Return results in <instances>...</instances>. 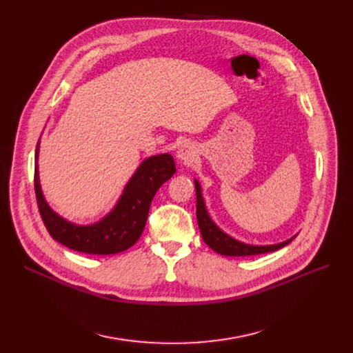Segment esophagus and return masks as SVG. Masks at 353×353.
I'll return each instance as SVG.
<instances>
[{"label":"esophagus","instance_id":"obj_1","mask_svg":"<svg viewBox=\"0 0 353 353\" xmlns=\"http://www.w3.org/2000/svg\"><path fill=\"white\" fill-rule=\"evenodd\" d=\"M194 156H196V152H194V148L190 144H183L179 148V152H177V157L181 161H184V163L192 161L194 159Z\"/></svg>","mask_w":353,"mask_h":353}]
</instances>
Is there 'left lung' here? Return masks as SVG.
I'll list each match as a JSON object with an SVG mask.
<instances>
[{
	"mask_svg": "<svg viewBox=\"0 0 353 353\" xmlns=\"http://www.w3.org/2000/svg\"><path fill=\"white\" fill-rule=\"evenodd\" d=\"M196 184V214H197V223L201 232V237L205 240L206 245L212 248L214 252L225 254V256H253V254H262V253H269L279 250L281 248L289 245L293 239L286 240L283 243L279 245H270V246H252L239 242V240H234L233 237L228 236L226 233L221 232L213 221L209 217L206 208H205V201L201 199V192L199 183L194 181Z\"/></svg>",
	"mask_w": 353,
	"mask_h": 353,
	"instance_id": "8db88e82",
	"label": "left lung"
}]
</instances>
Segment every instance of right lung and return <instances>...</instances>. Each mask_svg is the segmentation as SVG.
<instances>
[{
    "instance_id": "right-lung-1",
    "label": "right lung",
    "mask_w": 353,
    "mask_h": 353,
    "mask_svg": "<svg viewBox=\"0 0 353 353\" xmlns=\"http://www.w3.org/2000/svg\"><path fill=\"white\" fill-rule=\"evenodd\" d=\"M37 157L39 143L35 148L34 189L37 206L46 229L59 243L90 254H114L132 248L144 230L156 192L176 172L174 160L170 154L148 157L128 181L113 212L96 225L77 226L68 223L48 208L40 188Z\"/></svg>"
}]
</instances>
